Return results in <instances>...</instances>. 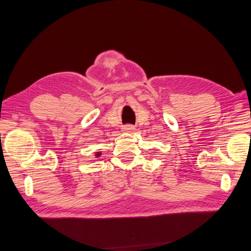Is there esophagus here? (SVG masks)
I'll list each match as a JSON object with an SVG mask.
<instances>
[{
  "label": "esophagus",
  "instance_id": "obj_1",
  "mask_svg": "<svg viewBox=\"0 0 251 251\" xmlns=\"http://www.w3.org/2000/svg\"><path fill=\"white\" fill-rule=\"evenodd\" d=\"M122 130L125 131V132H132V131L135 130V127L133 125H131V124H127V125L123 126Z\"/></svg>",
  "mask_w": 251,
  "mask_h": 251
}]
</instances>
